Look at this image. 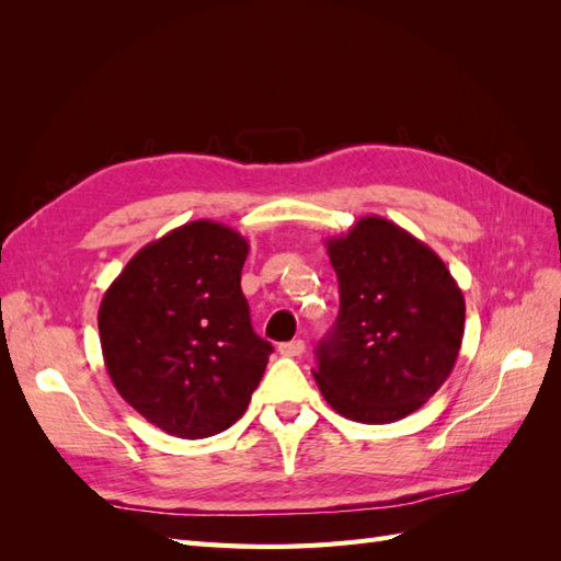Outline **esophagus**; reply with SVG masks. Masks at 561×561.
<instances>
[{"instance_id":"1","label":"esophagus","mask_w":561,"mask_h":561,"mask_svg":"<svg viewBox=\"0 0 561 561\" xmlns=\"http://www.w3.org/2000/svg\"><path fill=\"white\" fill-rule=\"evenodd\" d=\"M304 348H307V346H304L301 339H295V342H285V344H280V346H278V353H280V355H285V358H297V355H301V353H304Z\"/></svg>"}]
</instances>
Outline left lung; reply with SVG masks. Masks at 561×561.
Masks as SVG:
<instances>
[{
  "mask_svg": "<svg viewBox=\"0 0 561 561\" xmlns=\"http://www.w3.org/2000/svg\"><path fill=\"white\" fill-rule=\"evenodd\" d=\"M325 245L339 316L316 348L320 393L351 421H400L451 375L466 325L461 287L426 243L377 215Z\"/></svg>",
  "mask_w": 561,
  "mask_h": 561,
  "instance_id": "left-lung-1",
  "label": "left lung"
}]
</instances>
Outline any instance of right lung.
I'll list each match as a JSON object with an SVG mask.
<instances>
[{
    "instance_id": "obj_1",
    "label": "right lung",
    "mask_w": 561,
    "mask_h": 561,
    "mask_svg": "<svg viewBox=\"0 0 561 561\" xmlns=\"http://www.w3.org/2000/svg\"><path fill=\"white\" fill-rule=\"evenodd\" d=\"M245 257L239 231L196 219L145 245L100 301L114 388L168 435L227 431L262 381L274 346L252 330Z\"/></svg>"
}]
</instances>
